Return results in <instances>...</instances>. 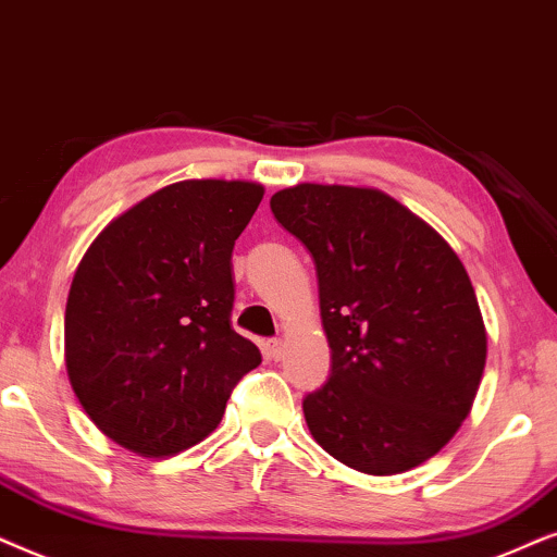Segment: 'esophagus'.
Returning a JSON list of instances; mask_svg holds the SVG:
<instances>
[{
	"mask_svg": "<svg viewBox=\"0 0 557 557\" xmlns=\"http://www.w3.org/2000/svg\"><path fill=\"white\" fill-rule=\"evenodd\" d=\"M267 354H270V359L277 361L280 356H283V341H280V338L267 341Z\"/></svg>",
	"mask_w": 557,
	"mask_h": 557,
	"instance_id": "esophagus-1",
	"label": "esophagus"
}]
</instances>
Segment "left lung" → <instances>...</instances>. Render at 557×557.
Wrapping results in <instances>:
<instances>
[{
    "mask_svg": "<svg viewBox=\"0 0 557 557\" xmlns=\"http://www.w3.org/2000/svg\"><path fill=\"white\" fill-rule=\"evenodd\" d=\"M270 209L315 262L331 374L302 399L313 438L372 476L428 461L461 428L486 364L461 259L374 188L300 183Z\"/></svg>",
    "mask_w": 557,
    "mask_h": 557,
    "instance_id": "obj_1",
    "label": "left lung"
}]
</instances>
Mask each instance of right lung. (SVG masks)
<instances>
[{
    "instance_id": "right-lung-1",
    "label": "right lung",
    "mask_w": 557,
    "mask_h": 557,
    "mask_svg": "<svg viewBox=\"0 0 557 557\" xmlns=\"http://www.w3.org/2000/svg\"><path fill=\"white\" fill-rule=\"evenodd\" d=\"M264 188L183 181L111 221L86 249L65 306V367L96 428L162 458L224 418L259 348L234 331V242Z\"/></svg>"
}]
</instances>
